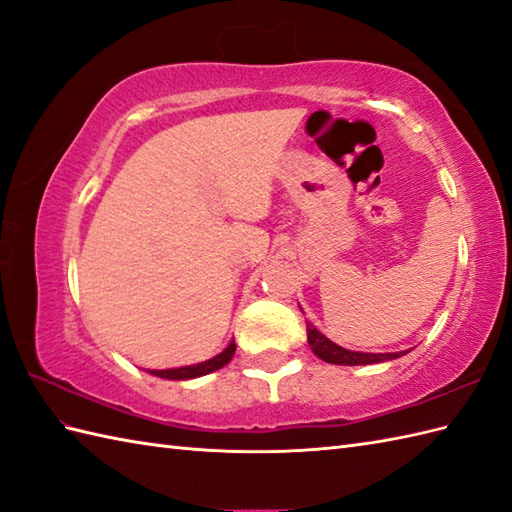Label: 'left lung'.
Here are the masks:
<instances>
[{"label":"left lung","instance_id":"1","mask_svg":"<svg viewBox=\"0 0 512 512\" xmlns=\"http://www.w3.org/2000/svg\"><path fill=\"white\" fill-rule=\"evenodd\" d=\"M308 343L312 352L317 354L321 361L332 365H374L394 361L398 356H405L407 352H387V354H372V352H352L345 347L332 343L328 336H323L312 323H308Z\"/></svg>","mask_w":512,"mask_h":512}]
</instances>
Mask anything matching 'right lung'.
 I'll list each match as a JSON object with an SVG mask.
<instances>
[{
    "label": "right lung",
    "mask_w": 512,
    "mask_h": 512,
    "mask_svg": "<svg viewBox=\"0 0 512 512\" xmlns=\"http://www.w3.org/2000/svg\"><path fill=\"white\" fill-rule=\"evenodd\" d=\"M235 354V341L228 343L224 350L209 358V361L195 363V365H184V367H171V369H149V374H154L158 378H169V380H189V378H198L215 372V369L224 367L228 361H231Z\"/></svg>",
    "instance_id": "obj_1"
}]
</instances>
